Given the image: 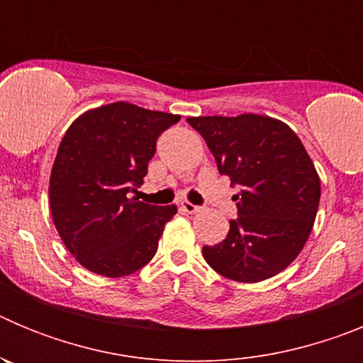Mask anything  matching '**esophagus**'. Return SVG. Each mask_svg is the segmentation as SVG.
<instances>
[{"label":"esophagus","mask_w":363,"mask_h":363,"mask_svg":"<svg viewBox=\"0 0 363 363\" xmlns=\"http://www.w3.org/2000/svg\"><path fill=\"white\" fill-rule=\"evenodd\" d=\"M179 207H182V211H184V213H189V214H196L201 211V207L191 203V201H182V203H179Z\"/></svg>","instance_id":"1"}]
</instances>
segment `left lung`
Masks as SVG:
<instances>
[{"instance_id":"8db88e82","label":"left lung","mask_w":363,"mask_h":363,"mask_svg":"<svg viewBox=\"0 0 363 363\" xmlns=\"http://www.w3.org/2000/svg\"><path fill=\"white\" fill-rule=\"evenodd\" d=\"M203 136L220 174L240 187L227 238L203 247L221 277L243 284L289 267L306 245L320 203V178L289 125L259 114L187 118Z\"/></svg>"}]
</instances>
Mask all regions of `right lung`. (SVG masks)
<instances>
[{"instance_id": "1", "label": "right lung", "mask_w": 363, "mask_h": 363, "mask_svg": "<svg viewBox=\"0 0 363 363\" xmlns=\"http://www.w3.org/2000/svg\"><path fill=\"white\" fill-rule=\"evenodd\" d=\"M178 121V114L116 101L82 114L63 136L50 172V213L70 255L91 272L127 277L158 251L178 209L130 192L143 184L160 134Z\"/></svg>"}]
</instances>
